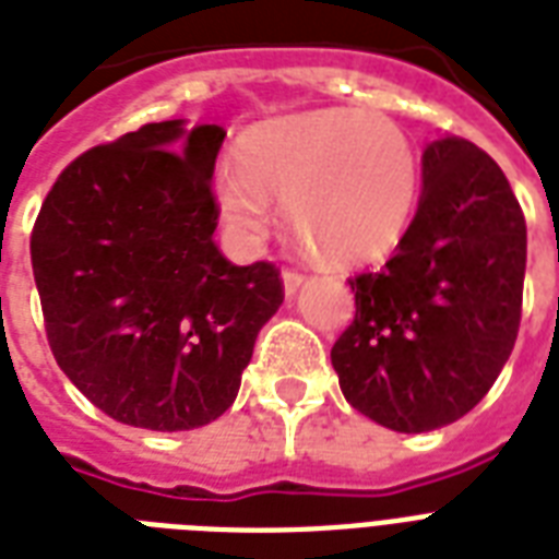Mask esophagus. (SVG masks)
I'll use <instances>...</instances> for the list:
<instances>
[{"instance_id":"1","label":"esophagus","mask_w":559,"mask_h":559,"mask_svg":"<svg viewBox=\"0 0 559 559\" xmlns=\"http://www.w3.org/2000/svg\"><path fill=\"white\" fill-rule=\"evenodd\" d=\"M305 275H301V272H293V270H287L284 272V296L287 298H293L298 293V289L305 287Z\"/></svg>"}]
</instances>
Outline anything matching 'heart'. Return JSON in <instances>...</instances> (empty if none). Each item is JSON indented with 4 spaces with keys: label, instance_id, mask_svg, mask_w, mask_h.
<instances>
[{
    "label": "heart",
    "instance_id": "heart-1",
    "mask_svg": "<svg viewBox=\"0 0 559 559\" xmlns=\"http://www.w3.org/2000/svg\"><path fill=\"white\" fill-rule=\"evenodd\" d=\"M219 217L240 246H261L284 202L289 228L324 263L357 266L406 235L417 156L382 112L310 109L254 127L214 179Z\"/></svg>",
    "mask_w": 559,
    "mask_h": 559
}]
</instances>
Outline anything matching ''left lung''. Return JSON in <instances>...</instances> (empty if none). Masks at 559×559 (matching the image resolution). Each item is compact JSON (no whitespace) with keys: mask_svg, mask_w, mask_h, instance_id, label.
I'll list each match as a JSON object with an SVG mask.
<instances>
[{"mask_svg":"<svg viewBox=\"0 0 559 559\" xmlns=\"http://www.w3.org/2000/svg\"><path fill=\"white\" fill-rule=\"evenodd\" d=\"M397 252L350 278L357 316L331 350L342 394L373 424L429 432L485 397L520 333L528 235L511 182L459 135L424 151Z\"/></svg>","mask_w":559,"mask_h":559,"instance_id":"left-lung-1","label":"left lung"}]
</instances>
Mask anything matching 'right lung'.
Listing matches in <instances>:
<instances>
[{"mask_svg":"<svg viewBox=\"0 0 559 559\" xmlns=\"http://www.w3.org/2000/svg\"><path fill=\"white\" fill-rule=\"evenodd\" d=\"M226 130L182 118L92 147L57 177L31 235L51 354L118 424L186 432L237 397L278 270L214 243Z\"/></svg>","mask_w":559,"mask_h":559,"instance_id":"obj_1","label":"right lung"}]
</instances>
